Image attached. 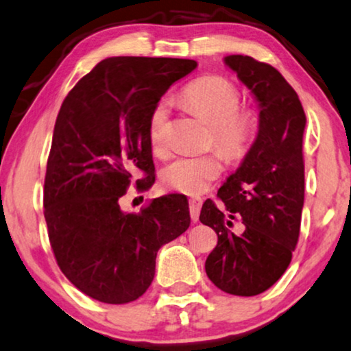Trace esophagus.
<instances>
[{"mask_svg":"<svg viewBox=\"0 0 351 351\" xmlns=\"http://www.w3.org/2000/svg\"><path fill=\"white\" fill-rule=\"evenodd\" d=\"M200 208H202V199L200 197H192L189 200V211H191V218L192 221H199V215H200Z\"/></svg>","mask_w":351,"mask_h":351,"instance_id":"esophagus-1","label":"esophagus"}]
</instances>
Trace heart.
<instances>
[{"mask_svg":"<svg viewBox=\"0 0 351 351\" xmlns=\"http://www.w3.org/2000/svg\"><path fill=\"white\" fill-rule=\"evenodd\" d=\"M182 98L195 112L213 125L215 145L226 159L246 156L258 133V114L240 110L241 95L234 82L221 76H204L187 84ZM170 101L162 98L152 108L147 121V140L154 154H165L169 147ZM223 171L218 154H182L170 160L160 171L167 189L186 194L205 191Z\"/></svg>","mask_w":351,"mask_h":351,"instance_id":"1","label":"heart"}]
</instances>
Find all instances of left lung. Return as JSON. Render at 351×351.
I'll return each instance as SVG.
<instances>
[{"label":"left lung","instance_id":"obj_1","mask_svg":"<svg viewBox=\"0 0 351 351\" xmlns=\"http://www.w3.org/2000/svg\"><path fill=\"white\" fill-rule=\"evenodd\" d=\"M224 63L253 93L259 128L243 162L219 187V208L210 199L202 206L200 223L218 234L205 270L221 291L248 298L280 280L298 245L307 119L298 93L274 66L248 56H227Z\"/></svg>","mask_w":351,"mask_h":351}]
</instances>
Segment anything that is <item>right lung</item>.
Wrapping results in <instances>:
<instances>
[{
    "instance_id": "1",
    "label": "right lung",
    "mask_w": 351,
    "mask_h": 351,
    "mask_svg": "<svg viewBox=\"0 0 351 351\" xmlns=\"http://www.w3.org/2000/svg\"><path fill=\"white\" fill-rule=\"evenodd\" d=\"M195 68L187 58L111 57L62 103L44 180V218L58 267L88 298L136 300L154 280L157 251L191 224L182 194L162 195L140 213L122 211L119 199L138 171L145 178L136 187L149 186V114L171 84Z\"/></svg>"
}]
</instances>
